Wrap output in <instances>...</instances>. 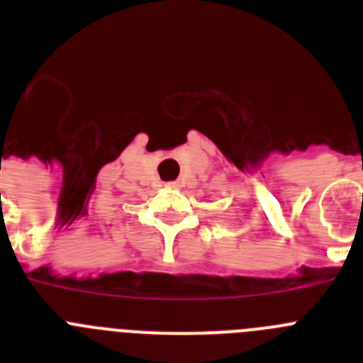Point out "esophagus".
Segmentation results:
<instances>
[{
	"label": "esophagus",
	"instance_id": "1",
	"mask_svg": "<svg viewBox=\"0 0 363 363\" xmlns=\"http://www.w3.org/2000/svg\"><path fill=\"white\" fill-rule=\"evenodd\" d=\"M167 187H169V189H178L179 184H178V182H169V184H167Z\"/></svg>",
	"mask_w": 363,
	"mask_h": 363
}]
</instances>
